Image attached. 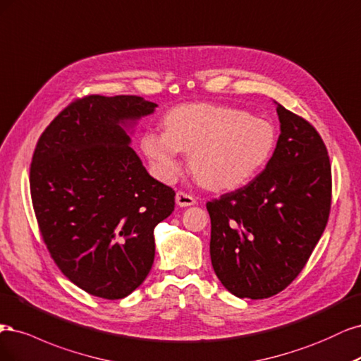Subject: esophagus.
Instances as JSON below:
<instances>
[{
  "label": "esophagus",
  "instance_id": "esophagus-1",
  "mask_svg": "<svg viewBox=\"0 0 361 361\" xmlns=\"http://www.w3.org/2000/svg\"><path fill=\"white\" fill-rule=\"evenodd\" d=\"M176 202L178 207H190V205H195L196 204V200L185 192H177L176 195Z\"/></svg>",
  "mask_w": 361,
  "mask_h": 361
}]
</instances>
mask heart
<instances>
[{
	"instance_id": "obj_1",
	"label": "heart",
	"mask_w": 361,
	"mask_h": 361,
	"mask_svg": "<svg viewBox=\"0 0 361 361\" xmlns=\"http://www.w3.org/2000/svg\"><path fill=\"white\" fill-rule=\"evenodd\" d=\"M165 132H147L141 149L156 176L173 181L181 171V151L207 189L234 190L269 164L276 148L274 126L247 112L208 103H190L168 111Z\"/></svg>"
}]
</instances>
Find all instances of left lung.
Here are the masks:
<instances>
[{"instance_id":"8db88e82","label":"left lung","mask_w":361,"mask_h":361,"mask_svg":"<svg viewBox=\"0 0 361 361\" xmlns=\"http://www.w3.org/2000/svg\"><path fill=\"white\" fill-rule=\"evenodd\" d=\"M277 104L281 135L265 169L207 202L216 276L240 298H269L305 269L327 225L331 165L309 121Z\"/></svg>"}]
</instances>
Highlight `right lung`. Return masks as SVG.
<instances>
[{
    "label": "right lung",
    "instance_id": "right-lung-1",
    "mask_svg": "<svg viewBox=\"0 0 361 361\" xmlns=\"http://www.w3.org/2000/svg\"><path fill=\"white\" fill-rule=\"evenodd\" d=\"M157 104L139 96H85L46 127L30 189L43 241L63 274L85 293L124 298L154 262V228L176 192L147 172L126 127Z\"/></svg>",
    "mask_w": 361,
    "mask_h": 361
}]
</instances>
